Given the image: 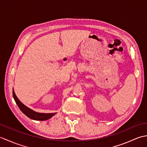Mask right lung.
<instances>
[{"label":"right lung","instance_id":"obj_1","mask_svg":"<svg viewBox=\"0 0 147 147\" xmlns=\"http://www.w3.org/2000/svg\"><path fill=\"white\" fill-rule=\"evenodd\" d=\"M12 90H13V91H12L13 98L19 108H20V110L23 112L27 117L32 119L36 121H45L49 119L50 118H51L52 116H54L55 114H57V112H55V113H40V112H37L33 111L32 109H30L29 107H26L25 105H24L23 103L18 99L17 96L16 95L14 89Z\"/></svg>","mask_w":147,"mask_h":147}]
</instances>
